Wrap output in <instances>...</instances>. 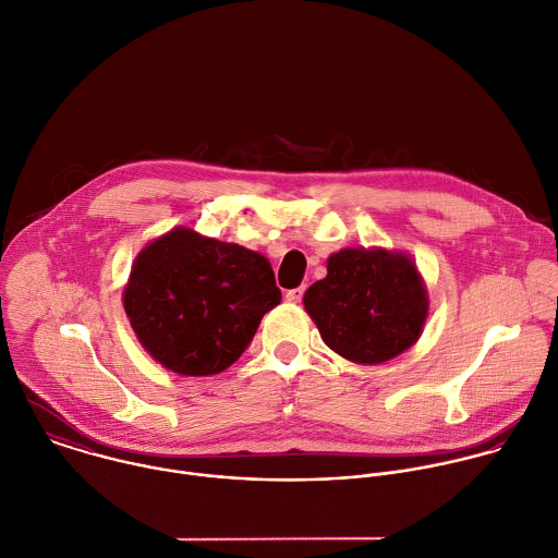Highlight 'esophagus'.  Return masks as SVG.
Here are the masks:
<instances>
[{
	"label": "esophagus",
	"instance_id": "obj_1",
	"mask_svg": "<svg viewBox=\"0 0 558 558\" xmlns=\"http://www.w3.org/2000/svg\"><path fill=\"white\" fill-rule=\"evenodd\" d=\"M291 304H300L302 302V298H304V287H298V289H291V291H287V295H284Z\"/></svg>",
	"mask_w": 558,
	"mask_h": 558
}]
</instances>
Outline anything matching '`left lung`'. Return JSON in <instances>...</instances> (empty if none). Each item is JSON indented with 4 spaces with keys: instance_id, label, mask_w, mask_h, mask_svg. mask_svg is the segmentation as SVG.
I'll return each mask as SVG.
<instances>
[{
    "instance_id": "1",
    "label": "left lung",
    "mask_w": 558,
    "mask_h": 558,
    "mask_svg": "<svg viewBox=\"0 0 558 558\" xmlns=\"http://www.w3.org/2000/svg\"><path fill=\"white\" fill-rule=\"evenodd\" d=\"M304 308L330 350L378 365L417 343L428 293L411 256L345 247L328 258V276L308 287Z\"/></svg>"
}]
</instances>
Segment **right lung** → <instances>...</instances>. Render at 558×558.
I'll return each instance as SVG.
<instances>
[{
  "label": "right lung",
  "instance_id": "1",
  "mask_svg": "<svg viewBox=\"0 0 558 558\" xmlns=\"http://www.w3.org/2000/svg\"><path fill=\"white\" fill-rule=\"evenodd\" d=\"M280 300L263 254L189 228H173L145 245L123 291L141 345L180 376L228 369Z\"/></svg>",
  "mask_w": 558,
  "mask_h": 558
}]
</instances>
